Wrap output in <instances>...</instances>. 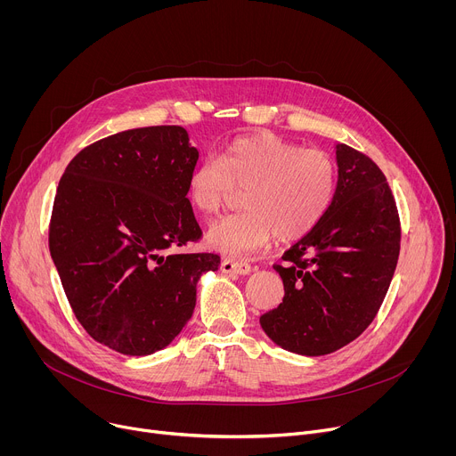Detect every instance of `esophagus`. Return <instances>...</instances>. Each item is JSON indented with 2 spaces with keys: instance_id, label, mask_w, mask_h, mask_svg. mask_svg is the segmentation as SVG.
Segmentation results:
<instances>
[{
  "instance_id": "34e87169",
  "label": "esophagus",
  "mask_w": 456,
  "mask_h": 456,
  "mask_svg": "<svg viewBox=\"0 0 456 456\" xmlns=\"http://www.w3.org/2000/svg\"><path fill=\"white\" fill-rule=\"evenodd\" d=\"M222 273L225 274H240V276H247L250 274V265L245 262H234V259H224L222 265H220Z\"/></svg>"
}]
</instances>
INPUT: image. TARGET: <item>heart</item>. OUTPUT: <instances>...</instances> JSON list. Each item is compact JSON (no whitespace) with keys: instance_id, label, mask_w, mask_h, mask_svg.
Wrapping results in <instances>:
<instances>
[{"instance_id":"heart-1","label":"heart","mask_w":456,"mask_h":456,"mask_svg":"<svg viewBox=\"0 0 456 456\" xmlns=\"http://www.w3.org/2000/svg\"><path fill=\"white\" fill-rule=\"evenodd\" d=\"M245 189L243 213L208 229V245L227 256H247L274 234L292 241L310 232L327 213L336 191V167L321 150H301L276 135L236 139L204 159L187 180L189 202L204 215L220 213Z\"/></svg>"}]
</instances>
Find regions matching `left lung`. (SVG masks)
<instances>
[{
  "mask_svg": "<svg viewBox=\"0 0 456 456\" xmlns=\"http://www.w3.org/2000/svg\"><path fill=\"white\" fill-rule=\"evenodd\" d=\"M338 183L317 225L274 265L285 297L259 317L283 350L317 357L357 339L392 283L401 224L386 176L366 155L336 144Z\"/></svg>",
  "mask_w": 456,
  "mask_h": 456,
  "instance_id": "obj_1",
  "label": "left lung"
}]
</instances>
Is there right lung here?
Listing matches in <instances>:
<instances>
[{
	"label": "right lung",
	"instance_id": "1",
	"mask_svg": "<svg viewBox=\"0 0 456 456\" xmlns=\"http://www.w3.org/2000/svg\"><path fill=\"white\" fill-rule=\"evenodd\" d=\"M199 150L182 126H150L77 153L59 180L50 256L83 329L124 355L166 348L220 256L171 252L202 231L187 200Z\"/></svg>",
	"mask_w": 456,
	"mask_h": 456
}]
</instances>
